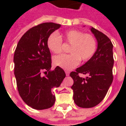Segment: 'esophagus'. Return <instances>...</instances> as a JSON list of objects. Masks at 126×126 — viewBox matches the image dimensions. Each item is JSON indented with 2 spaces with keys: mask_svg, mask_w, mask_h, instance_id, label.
<instances>
[{
  "mask_svg": "<svg viewBox=\"0 0 126 126\" xmlns=\"http://www.w3.org/2000/svg\"><path fill=\"white\" fill-rule=\"evenodd\" d=\"M65 73H66V76H69V74H70V73H69V71H65Z\"/></svg>",
  "mask_w": 126,
  "mask_h": 126,
  "instance_id": "34e87169",
  "label": "esophagus"
}]
</instances>
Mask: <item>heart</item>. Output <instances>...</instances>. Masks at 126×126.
Instances as JSON below:
<instances>
[{
	"label": "heart",
	"mask_w": 126,
	"mask_h": 126,
	"mask_svg": "<svg viewBox=\"0 0 126 126\" xmlns=\"http://www.w3.org/2000/svg\"><path fill=\"white\" fill-rule=\"evenodd\" d=\"M62 37L71 44L69 54H61L53 57L54 65L65 70H71L80 62L88 61L97 49V42L92 34L73 29L65 32ZM47 46L54 53H59L63 49V40L57 33L53 32L47 38Z\"/></svg>",
	"instance_id": "obj_1"
}]
</instances>
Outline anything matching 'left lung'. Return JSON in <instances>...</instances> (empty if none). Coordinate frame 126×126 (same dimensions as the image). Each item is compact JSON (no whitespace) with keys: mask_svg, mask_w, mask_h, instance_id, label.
<instances>
[{"mask_svg":"<svg viewBox=\"0 0 126 126\" xmlns=\"http://www.w3.org/2000/svg\"><path fill=\"white\" fill-rule=\"evenodd\" d=\"M91 31L97 40V49L84 65L70 73L74 83L73 99L77 106L91 108L97 105L105 97L113 80V45L109 38L94 27ZM80 74H87L84 79Z\"/></svg>","mask_w":126,"mask_h":126,"instance_id":"8db88e82","label":"left lung"}]
</instances>
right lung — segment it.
Masks as SVG:
<instances>
[{
	"label": "right lung",
	"mask_w": 126,
	"mask_h": 126,
	"mask_svg": "<svg viewBox=\"0 0 126 126\" xmlns=\"http://www.w3.org/2000/svg\"><path fill=\"white\" fill-rule=\"evenodd\" d=\"M61 27L54 23H44L28 30L19 41L14 56V75L19 94L32 109H49L55 103L52 88H58L65 79L61 67H51V57L47 38ZM45 75H43V74Z\"/></svg>",
	"instance_id": "obj_1"
}]
</instances>
